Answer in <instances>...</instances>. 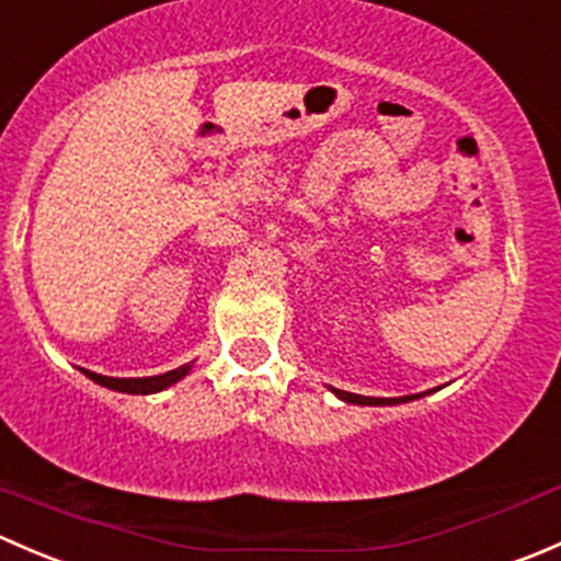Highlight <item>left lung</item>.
Wrapping results in <instances>:
<instances>
[{"label": "left lung", "instance_id": "left-lung-1", "mask_svg": "<svg viewBox=\"0 0 561 561\" xmlns=\"http://www.w3.org/2000/svg\"><path fill=\"white\" fill-rule=\"evenodd\" d=\"M333 393L339 396L342 401H347V404H366V407H386V404H404V401H412V399H421V396L426 393H415V396H399V399H375V396H358V393H347V390H336L331 388Z\"/></svg>", "mask_w": 561, "mask_h": 561}]
</instances>
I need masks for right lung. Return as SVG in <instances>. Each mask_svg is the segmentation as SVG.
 Here are the masks:
<instances>
[{
  "label": "right lung",
  "mask_w": 561,
  "mask_h": 561,
  "mask_svg": "<svg viewBox=\"0 0 561 561\" xmlns=\"http://www.w3.org/2000/svg\"><path fill=\"white\" fill-rule=\"evenodd\" d=\"M190 369L192 366L184 364V366H179V369L165 371V375H157V377H103V375H94V371H89V369H83V375H87L89 380L98 382V386L118 390V393L146 396V393H160V390L171 388L173 382L181 380V377L190 375Z\"/></svg>",
  "instance_id": "obj_1"
}]
</instances>
